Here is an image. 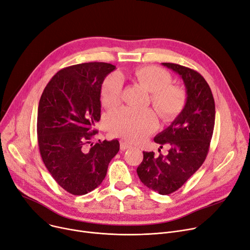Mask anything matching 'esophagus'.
Returning <instances> with one entry per match:
<instances>
[{"label":"esophagus","mask_w":250,"mask_h":250,"mask_svg":"<svg viewBox=\"0 0 250 250\" xmlns=\"http://www.w3.org/2000/svg\"><path fill=\"white\" fill-rule=\"evenodd\" d=\"M132 144H129L127 142H121V150H127L129 148H132Z\"/></svg>","instance_id":"esophagus-1"}]
</instances>
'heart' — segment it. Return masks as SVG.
Wrapping results in <instances>:
<instances>
[{"mask_svg": "<svg viewBox=\"0 0 250 250\" xmlns=\"http://www.w3.org/2000/svg\"><path fill=\"white\" fill-rule=\"evenodd\" d=\"M138 81L151 92L154 108L164 120L176 117L187 103L186 91L171 85L172 78L162 68L146 65L136 70ZM124 83L118 74L105 79L101 87V102L106 107H113L122 100ZM110 132L130 142H142L152 134L158 125L155 113L150 109L139 110L125 107L113 111L107 120Z\"/></svg>", "mask_w": 250, "mask_h": 250, "instance_id": "b5f03b06", "label": "heart"}]
</instances>
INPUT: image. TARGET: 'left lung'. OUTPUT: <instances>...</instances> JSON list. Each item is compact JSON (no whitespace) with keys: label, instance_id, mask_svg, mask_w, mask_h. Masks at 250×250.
Returning a JSON list of instances; mask_svg holds the SVG:
<instances>
[{"label":"left lung","instance_id":"1","mask_svg":"<svg viewBox=\"0 0 250 250\" xmlns=\"http://www.w3.org/2000/svg\"><path fill=\"white\" fill-rule=\"evenodd\" d=\"M162 64L181 77L187 103L172 124L154 138L161 149L165 144L170 146L168 154L143 152L137 173L148 188L165 195L180 188L206 160L216 112L211 88L200 73L177 63Z\"/></svg>","mask_w":250,"mask_h":250}]
</instances>
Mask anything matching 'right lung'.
<instances>
[{
  "instance_id": "add662e5",
  "label": "right lung",
  "mask_w": 250,
  "mask_h": 250,
  "mask_svg": "<svg viewBox=\"0 0 250 250\" xmlns=\"http://www.w3.org/2000/svg\"><path fill=\"white\" fill-rule=\"evenodd\" d=\"M115 69L85 62L59 71L44 88L37 110V139L42 161L64 190L86 194L101 185L120 151L117 140L93 144L100 121L101 86Z\"/></svg>"
}]
</instances>
